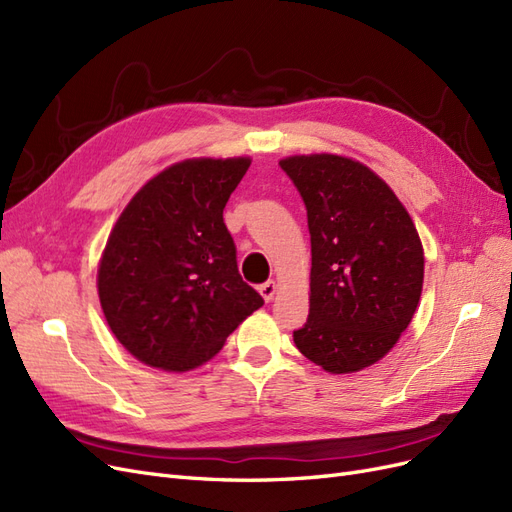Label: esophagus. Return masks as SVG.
<instances>
[{"mask_svg":"<svg viewBox=\"0 0 512 512\" xmlns=\"http://www.w3.org/2000/svg\"><path fill=\"white\" fill-rule=\"evenodd\" d=\"M275 290H277V284L273 282V280H269V282H265V284H260V288H258V292H260V297L265 299L267 303L273 299V294H275Z\"/></svg>","mask_w":512,"mask_h":512,"instance_id":"1","label":"esophagus"}]
</instances>
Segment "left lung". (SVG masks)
I'll list each match as a JSON object with an SVG mask.
<instances>
[{
	"mask_svg": "<svg viewBox=\"0 0 512 512\" xmlns=\"http://www.w3.org/2000/svg\"><path fill=\"white\" fill-rule=\"evenodd\" d=\"M280 166L303 198L312 237L309 316L294 344L331 374L374 365L421 299L425 256L414 222L361 162L312 153Z\"/></svg>",
	"mask_w": 512,
	"mask_h": 512,
	"instance_id": "8db88e82",
	"label": "left lung"
}]
</instances>
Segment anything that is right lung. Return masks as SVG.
Masks as SVG:
<instances>
[{
  "mask_svg": "<svg viewBox=\"0 0 512 512\" xmlns=\"http://www.w3.org/2000/svg\"><path fill=\"white\" fill-rule=\"evenodd\" d=\"M250 158L183 160L149 179L119 215L98 269L108 327L145 365L188 371L218 354L262 307L224 224Z\"/></svg>",
  "mask_w": 512,
  "mask_h": 512,
  "instance_id": "obj_1",
  "label": "right lung"
}]
</instances>
